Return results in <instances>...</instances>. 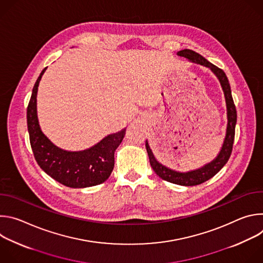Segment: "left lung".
Here are the masks:
<instances>
[{"mask_svg":"<svg viewBox=\"0 0 263 263\" xmlns=\"http://www.w3.org/2000/svg\"><path fill=\"white\" fill-rule=\"evenodd\" d=\"M178 56L184 57L189 59L191 62L201 64L203 66H206L211 69V71L215 74L216 78L218 79L221 89L223 91L224 100H226V107H227V129H226V136H224L222 145L220 147V151L217 154V156L210 161L209 163L205 164L204 166L190 171V172H177L175 170L168 168L165 165L161 164L157 159L155 158L151 147L148 145L147 140H145V147L146 152L148 155L149 163H151L152 168L154 172L163 180L182 185V186H195L199 185L201 183H204L205 181L211 179L214 175H216L222 167L226 164L230 158V155L232 153V147L234 142V135H235V125L237 121V115H236V108L233 102L232 93H231V87L229 84V80L226 76V73L223 72L222 69L218 68L208 60H206L202 55L199 53H196L193 50L184 49L182 51H179L177 53Z\"/></svg>","mask_w":263,"mask_h":263,"instance_id":"obj_1","label":"left lung"}]
</instances>
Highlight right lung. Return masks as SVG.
I'll return each instance as SVG.
<instances>
[{"mask_svg":"<svg viewBox=\"0 0 263 263\" xmlns=\"http://www.w3.org/2000/svg\"><path fill=\"white\" fill-rule=\"evenodd\" d=\"M47 67L36 80L27 108L30 143L36 162L54 180L71 189H85L105 182L115 166V152L124 139L126 128L104 137L83 151H66L55 145L42 131L37 118V90Z\"/></svg>","mask_w":263,"mask_h":263,"instance_id":"obj_1","label":"right lung"}]
</instances>
